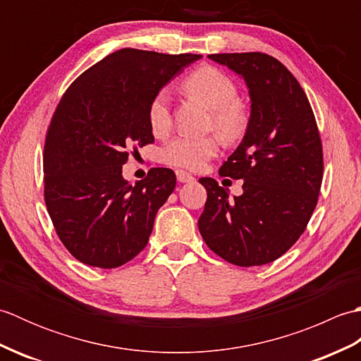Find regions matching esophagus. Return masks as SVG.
<instances>
[{
    "mask_svg": "<svg viewBox=\"0 0 361 361\" xmlns=\"http://www.w3.org/2000/svg\"><path fill=\"white\" fill-rule=\"evenodd\" d=\"M176 180H178L180 183H189V181H194L195 178L185 171H176Z\"/></svg>",
    "mask_w": 361,
    "mask_h": 361,
    "instance_id": "1",
    "label": "esophagus"
}]
</instances>
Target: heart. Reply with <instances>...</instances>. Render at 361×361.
Segmentation results:
<instances>
[{
  "label": "heart",
  "instance_id": "b5f03b06",
  "mask_svg": "<svg viewBox=\"0 0 361 361\" xmlns=\"http://www.w3.org/2000/svg\"><path fill=\"white\" fill-rule=\"evenodd\" d=\"M189 94L212 110V126L228 140L237 137L245 128L243 106L237 102L239 91L231 78L214 66H202L190 73L183 82ZM149 124L157 136L166 135L172 127L171 97L167 91H159L149 104ZM220 141L217 136H175L163 149V161L169 166L197 171L217 155Z\"/></svg>",
  "mask_w": 361,
  "mask_h": 361
}]
</instances>
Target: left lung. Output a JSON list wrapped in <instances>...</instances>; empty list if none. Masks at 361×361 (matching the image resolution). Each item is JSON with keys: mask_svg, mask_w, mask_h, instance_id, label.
Returning a JSON list of instances; mask_svg holds the SVG:
<instances>
[{"mask_svg": "<svg viewBox=\"0 0 361 361\" xmlns=\"http://www.w3.org/2000/svg\"><path fill=\"white\" fill-rule=\"evenodd\" d=\"M208 57L243 78L251 114L239 147L219 171L243 180V194L229 198L216 180L200 178L208 198L198 229L229 264H270L293 247L318 203L324 163L315 114L295 75L268 54Z\"/></svg>", "mask_w": 361, "mask_h": 361, "instance_id": "8db88e82", "label": "left lung"}]
</instances>
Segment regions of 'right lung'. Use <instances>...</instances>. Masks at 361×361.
<instances>
[{
  "label": "right lung",
  "instance_id": "add662e5",
  "mask_svg": "<svg viewBox=\"0 0 361 361\" xmlns=\"http://www.w3.org/2000/svg\"><path fill=\"white\" fill-rule=\"evenodd\" d=\"M202 56L124 48L75 79L60 99L44 140V203L59 239L80 262L116 268L149 242L176 176L153 167L130 185L128 149L153 142L149 104Z\"/></svg>",
  "mask_w": 361,
  "mask_h": 361
}]
</instances>
